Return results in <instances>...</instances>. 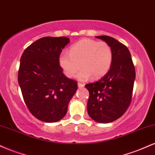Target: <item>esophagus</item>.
<instances>
[{
    "mask_svg": "<svg viewBox=\"0 0 155 155\" xmlns=\"http://www.w3.org/2000/svg\"><path fill=\"white\" fill-rule=\"evenodd\" d=\"M84 87V84L81 83H78V87L79 88H83Z\"/></svg>",
    "mask_w": 155,
    "mask_h": 155,
    "instance_id": "34e87169",
    "label": "esophagus"
}]
</instances>
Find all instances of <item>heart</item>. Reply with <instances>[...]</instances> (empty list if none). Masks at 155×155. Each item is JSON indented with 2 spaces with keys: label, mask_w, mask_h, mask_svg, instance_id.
Wrapping results in <instances>:
<instances>
[{
  "label": "heart",
  "mask_w": 155,
  "mask_h": 155,
  "mask_svg": "<svg viewBox=\"0 0 155 155\" xmlns=\"http://www.w3.org/2000/svg\"><path fill=\"white\" fill-rule=\"evenodd\" d=\"M112 60L113 52L107 43L84 38L74 44L69 52L60 53L59 65L68 78H74L82 68L78 77L85 81L90 76L94 79L103 77L109 71Z\"/></svg>",
  "instance_id": "heart-1"
}]
</instances>
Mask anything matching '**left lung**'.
Segmentation results:
<instances>
[{
	"label": "left lung",
	"instance_id": "8db88e82",
	"mask_svg": "<svg viewBox=\"0 0 155 155\" xmlns=\"http://www.w3.org/2000/svg\"><path fill=\"white\" fill-rule=\"evenodd\" d=\"M95 37L111 47L113 60L109 71L104 77L85 85L90 92L87 112L95 122L109 123L122 117L128 108L136 71L127 47L107 35Z\"/></svg>",
	"mask_w": 155,
	"mask_h": 155
}]
</instances>
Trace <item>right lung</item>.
Listing matches in <instances>:
<instances>
[{"label":"right lung","mask_w":155,"mask_h":155,"mask_svg":"<svg viewBox=\"0 0 155 155\" xmlns=\"http://www.w3.org/2000/svg\"><path fill=\"white\" fill-rule=\"evenodd\" d=\"M70 39L44 37L27 47L20 58L18 83L27 107L38 120L55 122L66 114L77 90L76 81L67 78L59 56Z\"/></svg>","instance_id":"1"}]
</instances>
